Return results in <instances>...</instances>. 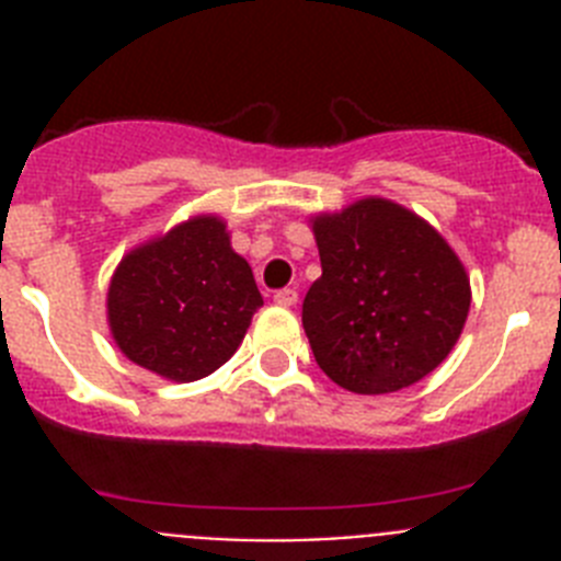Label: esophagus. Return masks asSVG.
<instances>
[{"label":"esophagus","mask_w":561,"mask_h":561,"mask_svg":"<svg viewBox=\"0 0 561 561\" xmlns=\"http://www.w3.org/2000/svg\"><path fill=\"white\" fill-rule=\"evenodd\" d=\"M275 304L277 306H295L297 304V291L289 289V286H286V289H277L275 291Z\"/></svg>","instance_id":"34e87169"}]
</instances>
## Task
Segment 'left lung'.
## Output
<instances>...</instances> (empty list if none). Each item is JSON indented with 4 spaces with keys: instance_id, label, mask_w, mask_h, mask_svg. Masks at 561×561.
<instances>
[{
    "instance_id": "left-lung-1",
    "label": "left lung",
    "mask_w": 561,
    "mask_h": 561,
    "mask_svg": "<svg viewBox=\"0 0 561 561\" xmlns=\"http://www.w3.org/2000/svg\"><path fill=\"white\" fill-rule=\"evenodd\" d=\"M323 275L304 300L317 365L351 393L410 388L447 359L469 314V277L424 219L362 199L314 221Z\"/></svg>"
}]
</instances>
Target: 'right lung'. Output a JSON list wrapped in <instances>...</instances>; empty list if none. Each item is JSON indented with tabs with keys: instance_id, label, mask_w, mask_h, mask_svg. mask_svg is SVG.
<instances>
[{
	"instance_id": "right-lung-1",
	"label": "right lung",
	"mask_w": 561,
	"mask_h": 561,
	"mask_svg": "<svg viewBox=\"0 0 561 561\" xmlns=\"http://www.w3.org/2000/svg\"><path fill=\"white\" fill-rule=\"evenodd\" d=\"M264 306L225 225L199 216L134 250L108 286V325L140 368L193 381L221 368Z\"/></svg>"
}]
</instances>
